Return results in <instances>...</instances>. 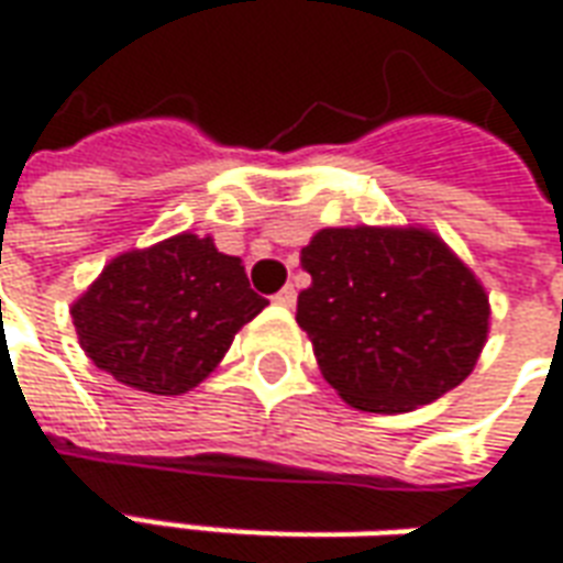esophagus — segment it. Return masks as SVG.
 Here are the masks:
<instances>
[{"instance_id": "obj_1", "label": "esophagus", "mask_w": 563, "mask_h": 563, "mask_svg": "<svg viewBox=\"0 0 563 563\" xmlns=\"http://www.w3.org/2000/svg\"><path fill=\"white\" fill-rule=\"evenodd\" d=\"M274 301L280 307H295V301H298V292H295V286H283L280 292L274 295Z\"/></svg>"}]
</instances>
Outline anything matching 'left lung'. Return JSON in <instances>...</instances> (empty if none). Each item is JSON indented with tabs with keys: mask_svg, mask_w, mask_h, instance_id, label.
Wrapping results in <instances>:
<instances>
[{
	"mask_svg": "<svg viewBox=\"0 0 563 563\" xmlns=\"http://www.w3.org/2000/svg\"><path fill=\"white\" fill-rule=\"evenodd\" d=\"M298 325L329 386L355 410L410 413L471 377L488 341V292L424 225L319 229L301 250Z\"/></svg>",
	"mask_w": 563,
	"mask_h": 563,
	"instance_id": "8db88e82",
	"label": "left lung"
}]
</instances>
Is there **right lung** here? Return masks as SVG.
<instances>
[{
	"label": "right lung",
	"instance_id": "add662e5",
	"mask_svg": "<svg viewBox=\"0 0 563 563\" xmlns=\"http://www.w3.org/2000/svg\"><path fill=\"white\" fill-rule=\"evenodd\" d=\"M265 305L241 258L220 253L210 234L180 232L111 258L71 305V322L80 350L117 383L186 395Z\"/></svg>",
	"mask_w": 563,
	"mask_h": 563
}]
</instances>
